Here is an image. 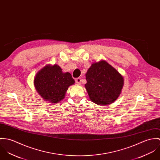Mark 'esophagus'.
<instances>
[{
	"mask_svg": "<svg viewBox=\"0 0 160 160\" xmlns=\"http://www.w3.org/2000/svg\"><path fill=\"white\" fill-rule=\"evenodd\" d=\"M75 82H76V83L80 84L81 83V78H77L75 79Z\"/></svg>",
	"mask_w": 160,
	"mask_h": 160,
	"instance_id": "34e87169",
	"label": "esophagus"
}]
</instances>
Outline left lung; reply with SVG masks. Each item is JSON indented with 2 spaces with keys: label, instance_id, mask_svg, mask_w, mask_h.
<instances>
[{
  "label": "left lung",
  "instance_id": "1",
  "mask_svg": "<svg viewBox=\"0 0 160 160\" xmlns=\"http://www.w3.org/2000/svg\"><path fill=\"white\" fill-rule=\"evenodd\" d=\"M85 87L93 102L107 106L120 94L123 78L116 69L104 61L92 64L86 73Z\"/></svg>",
  "mask_w": 160,
  "mask_h": 160
}]
</instances>
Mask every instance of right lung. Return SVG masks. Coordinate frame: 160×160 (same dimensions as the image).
Listing matches in <instances>:
<instances>
[{"instance_id": "1", "label": "right lung", "mask_w": 160, "mask_h": 160, "mask_svg": "<svg viewBox=\"0 0 160 160\" xmlns=\"http://www.w3.org/2000/svg\"><path fill=\"white\" fill-rule=\"evenodd\" d=\"M75 83L71 74L63 73L58 65L47 66L36 74L34 85L44 100L57 103L62 101L70 85Z\"/></svg>"}]
</instances>
